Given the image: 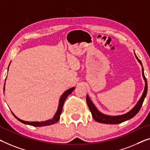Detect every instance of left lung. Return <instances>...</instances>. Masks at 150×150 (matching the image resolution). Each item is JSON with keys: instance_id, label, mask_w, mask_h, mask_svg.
Instances as JSON below:
<instances>
[{"instance_id": "obj_1", "label": "left lung", "mask_w": 150, "mask_h": 150, "mask_svg": "<svg viewBox=\"0 0 150 150\" xmlns=\"http://www.w3.org/2000/svg\"><path fill=\"white\" fill-rule=\"evenodd\" d=\"M134 54H135V56L138 62H139L141 64V65L142 66V62H141L140 60L138 59L137 57L135 54V53L134 52ZM142 76L143 77H144V79L145 81V88H144V93H143L142 97H141L139 100L137 102V103L136 104L135 106H134L130 111L128 112H127L126 114H124V115H118V116H110V115H104V114H102L98 110L96 107L95 106V105L93 104L92 102H91L90 98H89L88 95H87V97H86L87 104H88L89 110H90V112H91V115H92L93 119L96 120V121L98 122H101V123L118 124V123H121V122L124 121H126L127 120L131 119V118H132L133 117H135V116L138 113V112L139 111L141 107H142L143 104V102L144 101L145 98L146 96L147 91V83L146 78L144 75V68H143V66H142Z\"/></svg>"}]
</instances>
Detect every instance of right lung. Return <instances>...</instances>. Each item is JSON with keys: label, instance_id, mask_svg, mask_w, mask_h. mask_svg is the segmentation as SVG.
<instances>
[{"label": "right lung", "instance_id": "obj_1", "mask_svg": "<svg viewBox=\"0 0 150 150\" xmlns=\"http://www.w3.org/2000/svg\"><path fill=\"white\" fill-rule=\"evenodd\" d=\"M9 65H10V64H9ZM9 65H8V67H9ZM4 86H5V83H4ZM74 89H75V88L73 87V88H71L70 89H67V90H66L63 93H62V95L61 96V98H60L59 107H58L57 111L56 112L55 115H54V116L52 119H49V120H46V121H41V122H29V121H25V120H23L20 119V118H17L16 116L13 114V112H12L13 116H14V117L16 118L18 120H19L20 122H23V123L25 124V125H32V126H33V127H43V126H48V125H53V124L56 123V122H57L59 120L60 116H61V115L62 107H63V104L64 103V101H65L66 98H67L69 94H71Z\"/></svg>", "mask_w": 150, "mask_h": 150}]
</instances>
